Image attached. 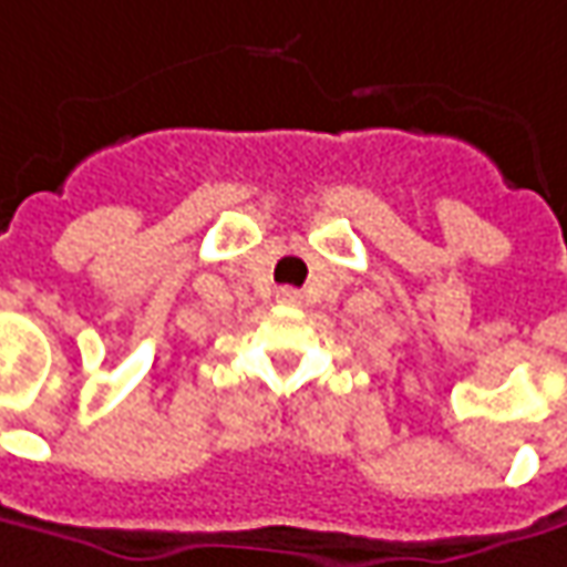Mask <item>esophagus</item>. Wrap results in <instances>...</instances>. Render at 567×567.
<instances>
[{"label":"esophagus","mask_w":567,"mask_h":567,"mask_svg":"<svg viewBox=\"0 0 567 567\" xmlns=\"http://www.w3.org/2000/svg\"><path fill=\"white\" fill-rule=\"evenodd\" d=\"M276 298H279V303H300V295L295 291V288H282Z\"/></svg>","instance_id":"1"}]
</instances>
